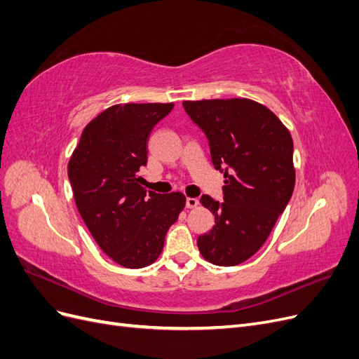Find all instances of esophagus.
Listing matches in <instances>:
<instances>
[{"label":"esophagus","instance_id":"34e87169","mask_svg":"<svg viewBox=\"0 0 359 359\" xmlns=\"http://www.w3.org/2000/svg\"><path fill=\"white\" fill-rule=\"evenodd\" d=\"M199 205V201L196 198H187L186 199V208H196Z\"/></svg>","mask_w":359,"mask_h":359}]
</instances>
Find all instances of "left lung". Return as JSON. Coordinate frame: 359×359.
I'll return each instance as SVG.
<instances>
[{"label": "left lung", "instance_id": "left-lung-1", "mask_svg": "<svg viewBox=\"0 0 359 359\" xmlns=\"http://www.w3.org/2000/svg\"><path fill=\"white\" fill-rule=\"evenodd\" d=\"M182 106L208 139L212 165L226 178L223 202L201 198L215 224L198 238L199 252L214 265H240L264 245L292 198V136L268 107L248 99Z\"/></svg>", "mask_w": 359, "mask_h": 359}]
</instances>
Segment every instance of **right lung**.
<instances>
[{
    "instance_id": "add662e5",
    "label": "right lung",
    "mask_w": 359,
    "mask_h": 359,
    "mask_svg": "<svg viewBox=\"0 0 359 359\" xmlns=\"http://www.w3.org/2000/svg\"><path fill=\"white\" fill-rule=\"evenodd\" d=\"M173 103L116 104L83 128L69 161L82 220L116 264L144 268L160 256L169 227L186 205L182 193L158 194L140 184L153 128Z\"/></svg>"
}]
</instances>
